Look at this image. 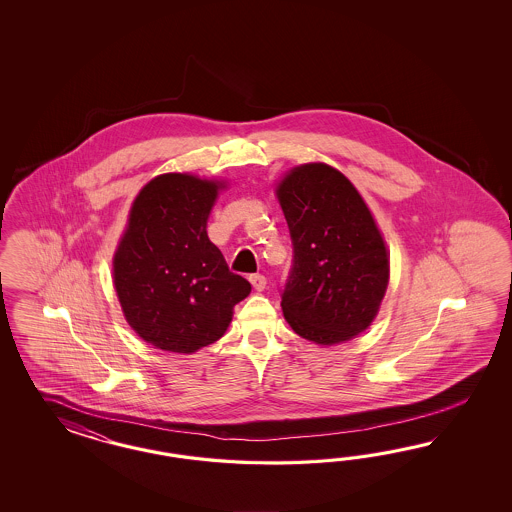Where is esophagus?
<instances>
[{
	"mask_svg": "<svg viewBox=\"0 0 512 512\" xmlns=\"http://www.w3.org/2000/svg\"><path fill=\"white\" fill-rule=\"evenodd\" d=\"M249 281H251V285H253V289H255L257 293L264 291V287H266V278L261 276V274H253V276H249Z\"/></svg>",
	"mask_w": 512,
	"mask_h": 512,
	"instance_id": "esophagus-1",
	"label": "esophagus"
}]
</instances>
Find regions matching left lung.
I'll list each match as a JSON object with an SVG mask.
<instances>
[{
	"label": "left lung",
	"mask_w": 512,
	"mask_h": 512,
	"mask_svg": "<svg viewBox=\"0 0 512 512\" xmlns=\"http://www.w3.org/2000/svg\"><path fill=\"white\" fill-rule=\"evenodd\" d=\"M276 197L295 263L281 310L298 336L330 347L372 325L387 293L390 253L357 187L326 163L285 172Z\"/></svg>",
	"instance_id": "obj_1"
}]
</instances>
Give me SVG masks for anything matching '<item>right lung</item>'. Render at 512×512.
<instances>
[{
  "label": "right lung",
  "mask_w": 512,
  "mask_h": 512,
  "mask_svg": "<svg viewBox=\"0 0 512 512\" xmlns=\"http://www.w3.org/2000/svg\"><path fill=\"white\" fill-rule=\"evenodd\" d=\"M227 180L165 172L142 187L112 257L125 321L155 349L191 355L219 340L251 293L206 233Z\"/></svg>",
  "instance_id": "obj_1"
}]
</instances>
